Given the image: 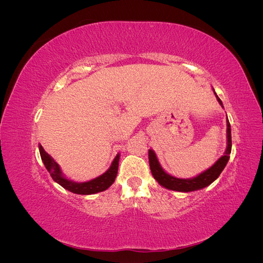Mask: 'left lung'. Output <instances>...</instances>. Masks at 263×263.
<instances>
[{
	"label": "left lung",
	"mask_w": 263,
	"mask_h": 263,
	"mask_svg": "<svg viewBox=\"0 0 263 263\" xmlns=\"http://www.w3.org/2000/svg\"><path fill=\"white\" fill-rule=\"evenodd\" d=\"M215 95H216L219 104L222 106V103L217 97V94L215 93ZM230 153H232V130H230V124L227 119V148L224 156H221L210 169L198 174L197 177L192 179H178L170 176L161 168L155 151L151 149H149V165L154 178L160 185L172 191H179V192H192V191L209 186L211 183L219 177V174L224 170L229 160Z\"/></svg>",
	"instance_id": "left-lung-1"
}]
</instances>
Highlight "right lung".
<instances>
[{
	"label": "right lung",
	"mask_w": 263,
	"mask_h": 263,
	"mask_svg": "<svg viewBox=\"0 0 263 263\" xmlns=\"http://www.w3.org/2000/svg\"><path fill=\"white\" fill-rule=\"evenodd\" d=\"M38 147H39V153H41L42 160L46 166V169L50 173L52 180L54 182H57L58 184H60L63 189L70 191V192L76 193V194H82V195L99 193V192H102V191H105L106 189H108L115 181V178L117 176V170H118L119 155L115 157L112 164L109 166V169L105 173H103L102 176L95 178L91 181L78 183V182L68 180L63 177L59 164L46 153L42 145H39Z\"/></svg>",
	"instance_id": "1"
}]
</instances>
